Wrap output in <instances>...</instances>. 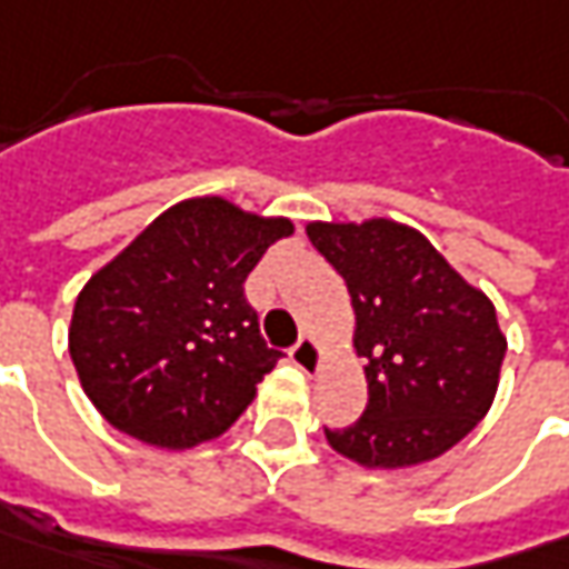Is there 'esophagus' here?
I'll list each match as a JSON object with an SVG mask.
<instances>
[{"mask_svg":"<svg viewBox=\"0 0 569 569\" xmlns=\"http://www.w3.org/2000/svg\"><path fill=\"white\" fill-rule=\"evenodd\" d=\"M289 357L302 372H315L318 369V343L311 337H299V343L289 350Z\"/></svg>","mask_w":569,"mask_h":569,"instance_id":"esophagus-1","label":"esophagus"}]
</instances>
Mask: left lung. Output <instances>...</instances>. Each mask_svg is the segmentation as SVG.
<instances>
[{"instance_id": "obj_1", "label": "left lung", "mask_w": 569, "mask_h": 569, "mask_svg": "<svg viewBox=\"0 0 569 569\" xmlns=\"http://www.w3.org/2000/svg\"><path fill=\"white\" fill-rule=\"evenodd\" d=\"M306 232L350 289L369 382L357 423L325 427L331 449L362 468H410L449 452L500 385L507 337L493 302L401 222H309Z\"/></svg>"}]
</instances>
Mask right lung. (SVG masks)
<instances>
[{
    "instance_id": "1",
    "label": "right lung",
    "mask_w": 569,
    "mask_h": 569,
    "mask_svg": "<svg viewBox=\"0 0 569 569\" xmlns=\"http://www.w3.org/2000/svg\"><path fill=\"white\" fill-rule=\"evenodd\" d=\"M286 236L289 219L197 197L161 212L88 280L69 357L111 427L190 449L236 423L283 357L260 337L244 280Z\"/></svg>"
}]
</instances>
